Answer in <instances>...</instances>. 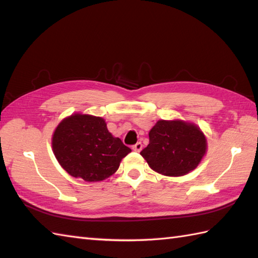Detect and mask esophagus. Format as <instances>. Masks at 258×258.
Instances as JSON below:
<instances>
[{
    "mask_svg": "<svg viewBox=\"0 0 258 258\" xmlns=\"http://www.w3.org/2000/svg\"><path fill=\"white\" fill-rule=\"evenodd\" d=\"M133 149H134L135 151H137V152H140L141 149H143V144H141V143H137L136 145L133 146Z\"/></svg>",
    "mask_w": 258,
    "mask_h": 258,
    "instance_id": "obj_1",
    "label": "esophagus"
}]
</instances>
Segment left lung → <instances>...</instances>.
Returning <instances> with one entry per match:
<instances>
[{"label": "left lung", "instance_id": "obj_1", "mask_svg": "<svg viewBox=\"0 0 258 258\" xmlns=\"http://www.w3.org/2000/svg\"><path fill=\"white\" fill-rule=\"evenodd\" d=\"M206 151L207 139L202 129L175 119L156 122L149 131V145L140 155L156 172L179 177L196 169Z\"/></svg>", "mask_w": 258, "mask_h": 258}]
</instances>
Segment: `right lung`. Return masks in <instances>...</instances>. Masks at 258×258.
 I'll list each match as a JSON object with an SVG mask.
<instances>
[{
    "label": "right lung",
    "mask_w": 258,
    "mask_h": 258,
    "mask_svg": "<svg viewBox=\"0 0 258 258\" xmlns=\"http://www.w3.org/2000/svg\"><path fill=\"white\" fill-rule=\"evenodd\" d=\"M52 150L69 175L90 182L113 175L131 151L109 133L103 118L79 112L57 124L52 135Z\"/></svg>",
    "instance_id": "obj_1"
}]
</instances>
